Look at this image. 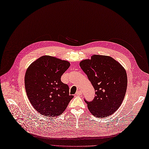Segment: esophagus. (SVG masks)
Here are the masks:
<instances>
[{
	"mask_svg": "<svg viewBox=\"0 0 149 149\" xmlns=\"http://www.w3.org/2000/svg\"><path fill=\"white\" fill-rule=\"evenodd\" d=\"M81 94H82L81 91V90H78V91H77L76 92L75 95H80Z\"/></svg>",
	"mask_w": 149,
	"mask_h": 149,
	"instance_id": "esophagus-1",
	"label": "esophagus"
}]
</instances>
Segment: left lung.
Listing matches in <instances>:
<instances>
[{
	"mask_svg": "<svg viewBox=\"0 0 149 149\" xmlns=\"http://www.w3.org/2000/svg\"><path fill=\"white\" fill-rule=\"evenodd\" d=\"M80 66L95 91L93 100L85 99L89 111L97 118L113 114L122 104L126 93L127 76L124 68L111 57L99 55L83 60Z\"/></svg>",
	"mask_w": 149,
	"mask_h": 149,
	"instance_id": "obj_1",
	"label": "left lung"
}]
</instances>
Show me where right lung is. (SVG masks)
Returning <instances> with one entry per match:
<instances>
[{"label": "right lung", "instance_id": "obj_1", "mask_svg": "<svg viewBox=\"0 0 149 149\" xmlns=\"http://www.w3.org/2000/svg\"><path fill=\"white\" fill-rule=\"evenodd\" d=\"M70 63L50 56H42L27 69L25 87L32 106L40 114L55 117L66 109L74 96L61 77Z\"/></svg>", "mask_w": 149, "mask_h": 149}]
</instances>
